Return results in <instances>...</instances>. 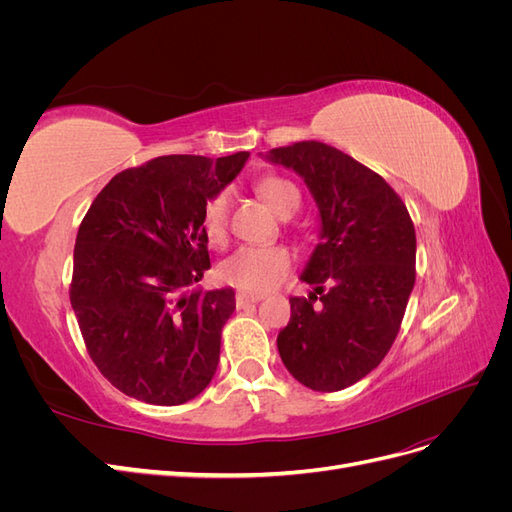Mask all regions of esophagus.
Listing matches in <instances>:
<instances>
[{"label": "esophagus", "instance_id": "34e87169", "mask_svg": "<svg viewBox=\"0 0 512 512\" xmlns=\"http://www.w3.org/2000/svg\"><path fill=\"white\" fill-rule=\"evenodd\" d=\"M235 301H237V307H239V309H245V307H250V305L258 303L260 297H256V294H247V292H237Z\"/></svg>", "mask_w": 512, "mask_h": 512}]
</instances>
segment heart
I'll return each mask as SVG.
<instances>
[{"mask_svg":"<svg viewBox=\"0 0 512 512\" xmlns=\"http://www.w3.org/2000/svg\"><path fill=\"white\" fill-rule=\"evenodd\" d=\"M258 192L282 218L299 209L301 194L292 181L269 175L258 181ZM230 192H215L203 207V230L211 243H224L228 235ZM292 252L284 245H243L220 265V280L243 292L262 294L280 286L292 269Z\"/></svg>","mask_w":512,"mask_h":512,"instance_id":"obj_1","label":"heart"}]
</instances>
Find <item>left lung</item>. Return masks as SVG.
Returning <instances> with one entry per match:
<instances>
[{"mask_svg": "<svg viewBox=\"0 0 512 512\" xmlns=\"http://www.w3.org/2000/svg\"><path fill=\"white\" fill-rule=\"evenodd\" d=\"M299 173L320 209V243L290 299L277 350L307 389L342 391L391 350L416 280V235L404 200L378 173L318 141L271 149Z\"/></svg>", "mask_w": 512, "mask_h": 512, "instance_id": "obj_1", "label": "left lung"}]
</instances>
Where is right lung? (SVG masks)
Wrapping results in <instances>:
<instances>
[{
  "label": "right lung",
  "instance_id": "right-lung-1",
  "mask_svg": "<svg viewBox=\"0 0 512 512\" xmlns=\"http://www.w3.org/2000/svg\"><path fill=\"white\" fill-rule=\"evenodd\" d=\"M247 158H153L121 170L85 213L70 303L91 361L128 397L179 406L218 369L235 290H183L211 267L203 207Z\"/></svg>",
  "mask_w": 512,
  "mask_h": 512
}]
</instances>
